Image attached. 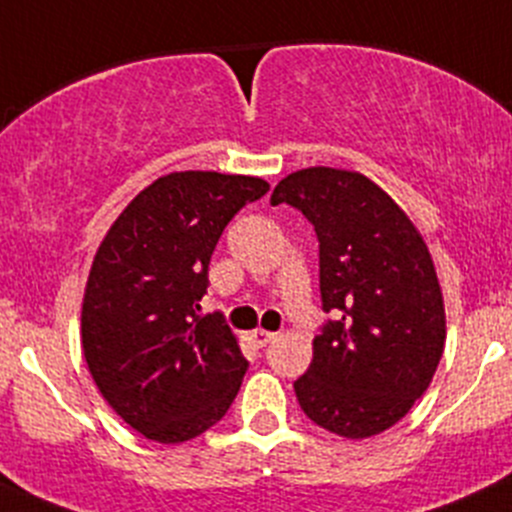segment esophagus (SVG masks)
Returning a JSON list of instances; mask_svg holds the SVG:
<instances>
[{"label":"esophagus","mask_w":512,"mask_h":512,"mask_svg":"<svg viewBox=\"0 0 512 512\" xmlns=\"http://www.w3.org/2000/svg\"><path fill=\"white\" fill-rule=\"evenodd\" d=\"M252 342H255V345L257 347H267V345H270V342H275V332H267V330H255V332H252Z\"/></svg>","instance_id":"1"}]
</instances>
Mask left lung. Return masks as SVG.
I'll return each mask as SVG.
<instances>
[{"label": "left lung", "mask_w": 512, "mask_h": 512, "mask_svg": "<svg viewBox=\"0 0 512 512\" xmlns=\"http://www.w3.org/2000/svg\"><path fill=\"white\" fill-rule=\"evenodd\" d=\"M310 220L320 242L322 310L295 380L307 418L350 440L393 428L428 390L445 347V305L428 245L410 217L360 172L307 167L270 197Z\"/></svg>", "instance_id": "8db88e82"}]
</instances>
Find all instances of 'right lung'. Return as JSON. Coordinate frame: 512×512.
<instances>
[{
	"label": "right lung",
	"mask_w": 512,
	"mask_h": 512,
	"mask_svg": "<svg viewBox=\"0 0 512 512\" xmlns=\"http://www.w3.org/2000/svg\"><path fill=\"white\" fill-rule=\"evenodd\" d=\"M270 190L260 177L172 172L104 235L82 302V350L109 408L155 443L222 420L245 377L237 337L202 317L207 270L227 222Z\"/></svg>",
	"instance_id": "1"
}]
</instances>
